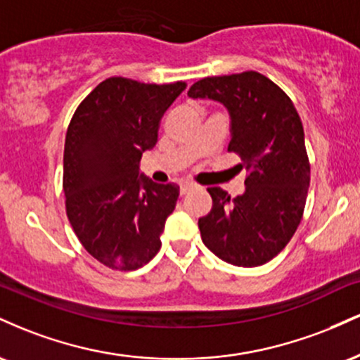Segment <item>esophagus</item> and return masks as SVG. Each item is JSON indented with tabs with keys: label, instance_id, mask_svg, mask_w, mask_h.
I'll return each mask as SVG.
<instances>
[{
	"label": "esophagus",
	"instance_id": "obj_1",
	"mask_svg": "<svg viewBox=\"0 0 360 360\" xmlns=\"http://www.w3.org/2000/svg\"><path fill=\"white\" fill-rule=\"evenodd\" d=\"M194 188L193 183H189V181H186V183H181V194H186L188 191H191Z\"/></svg>",
	"mask_w": 360,
	"mask_h": 360
}]
</instances>
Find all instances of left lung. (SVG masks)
Here are the masks:
<instances>
[{
    "mask_svg": "<svg viewBox=\"0 0 360 360\" xmlns=\"http://www.w3.org/2000/svg\"><path fill=\"white\" fill-rule=\"evenodd\" d=\"M188 96L229 110V152L240 155L238 166L249 172L237 198L208 188L213 206L198 220L201 240L233 266H262L291 240L307 203L309 160L298 111L278 84L255 71L205 77Z\"/></svg>",
    "mask_w": 360,
    "mask_h": 360,
    "instance_id": "obj_1",
    "label": "left lung"
}]
</instances>
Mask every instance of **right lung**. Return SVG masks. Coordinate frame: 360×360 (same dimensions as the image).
Returning a JSON list of instances; mask_svg holds the SVG:
<instances>
[{"mask_svg":"<svg viewBox=\"0 0 360 360\" xmlns=\"http://www.w3.org/2000/svg\"><path fill=\"white\" fill-rule=\"evenodd\" d=\"M186 82L146 84L127 77L100 82L77 106L64 146L65 212L94 259L117 271L146 266L160 249L179 186L140 174L162 115Z\"/></svg>","mask_w":360,"mask_h":360,"instance_id":"1","label":"right lung"}]
</instances>
